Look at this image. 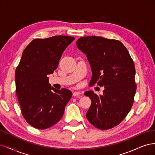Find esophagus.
Returning a JSON list of instances; mask_svg holds the SVG:
<instances>
[{
	"instance_id": "esophagus-1",
	"label": "esophagus",
	"mask_w": 155,
	"mask_h": 155,
	"mask_svg": "<svg viewBox=\"0 0 155 155\" xmlns=\"http://www.w3.org/2000/svg\"><path fill=\"white\" fill-rule=\"evenodd\" d=\"M81 93L80 92H78V91H75L73 93V96H81Z\"/></svg>"
}]
</instances>
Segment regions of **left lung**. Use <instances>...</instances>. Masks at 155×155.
Returning a JSON list of instances; mask_svg holds the SVG:
<instances>
[{
	"label": "left lung",
	"mask_w": 155,
	"mask_h": 155,
	"mask_svg": "<svg viewBox=\"0 0 155 155\" xmlns=\"http://www.w3.org/2000/svg\"><path fill=\"white\" fill-rule=\"evenodd\" d=\"M76 45L86 54L92 72L89 85L105 87L104 94L85 92L92 101L86 116L95 127L107 130L124 120L131 109L137 91L133 60L118 40L102 37L79 38Z\"/></svg>",
	"instance_id": "8db88e82"
}]
</instances>
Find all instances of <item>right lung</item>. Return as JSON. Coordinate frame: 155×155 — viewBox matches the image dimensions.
<instances>
[{"mask_svg": "<svg viewBox=\"0 0 155 155\" xmlns=\"http://www.w3.org/2000/svg\"><path fill=\"white\" fill-rule=\"evenodd\" d=\"M74 39L65 35L35 39L23 51L15 70L16 94L23 117L37 129L58 123L72 97L68 89L51 87L47 76L58 68L64 50Z\"/></svg>", "mask_w": 155, "mask_h": 155, "instance_id": "obj_1", "label": "right lung"}]
</instances>
